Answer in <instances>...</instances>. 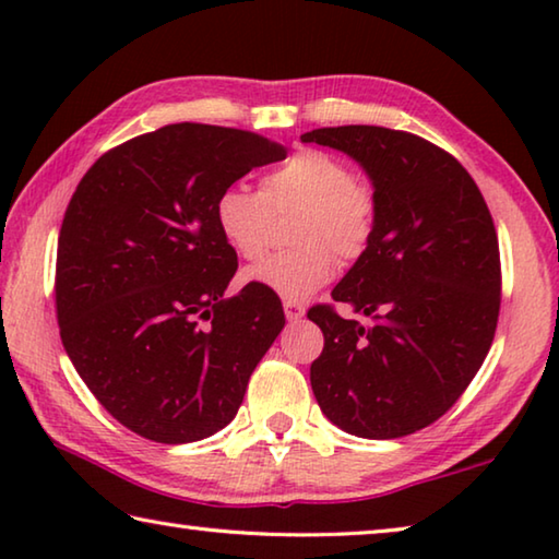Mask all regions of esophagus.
Returning <instances> with one entry per match:
<instances>
[{
	"label": "esophagus",
	"mask_w": 559,
	"mask_h": 559,
	"mask_svg": "<svg viewBox=\"0 0 559 559\" xmlns=\"http://www.w3.org/2000/svg\"><path fill=\"white\" fill-rule=\"evenodd\" d=\"M283 313H286V320H288V323H298V320L306 318V308H302L300 302L283 300Z\"/></svg>",
	"instance_id": "esophagus-1"
}]
</instances>
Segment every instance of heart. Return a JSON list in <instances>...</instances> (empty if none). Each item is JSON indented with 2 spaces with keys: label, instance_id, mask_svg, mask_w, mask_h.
<instances>
[{
  "label": "heart",
  "instance_id": "heart-1",
  "mask_svg": "<svg viewBox=\"0 0 559 559\" xmlns=\"http://www.w3.org/2000/svg\"><path fill=\"white\" fill-rule=\"evenodd\" d=\"M300 212L290 239L296 249L276 253L246 276L283 300H308L335 276L337 259L353 261L367 249L377 222L370 185L353 177L337 155L300 150L261 179L259 192L226 187L214 202V222L224 241L246 261L266 257L273 216Z\"/></svg>",
  "mask_w": 559,
  "mask_h": 559
}]
</instances>
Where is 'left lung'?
Wrapping results in <instances>:
<instances>
[{"label": "left lung", "instance_id": "1", "mask_svg": "<svg viewBox=\"0 0 559 559\" xmlns=\"http://www.w3.org/2000/svg\"><path fill=\"white\" fill-rule=\"evenodd\" d=\"M302 143L340 150L370 177L377 222L333 300L316 306L325 347L310 365L320 409L359 439H400L456 404L493 343L500 257L476 182L441 147L377 126L318 128Z\"/></svg>", "mask_w": 559, "mask_h": 559}]
</instances>
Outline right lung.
Listing matches in <instances>:
<instances>
[{"mask_svg":"<svg viewBox=\"0 0 559 559\" xmlns=\"http://www.w3.org/2000/svg\"><path fill=\"white\" fill-rule=\"evenodd\" d=\"M288 150L249 130L175 122L103 155L75 187L56 257L61 343L130 431L189 443L229 424L286 325L249 283L224 298L236 251L214 202Z\"/></svg>","mask_w":559,"mask_h":559,"instance_id":"right-lung-1","label":"right lung"}]
</instances>
